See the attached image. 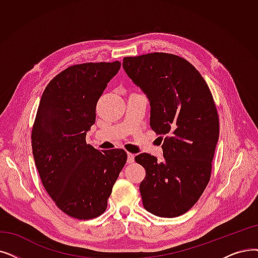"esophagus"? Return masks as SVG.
Listing matches in <instances>:
<instances>
[{"label": "esophagus", "instance_id": "1", "mask_svg": "<svg viewBox=\"0 0 258 258\" xmlns=\"http://www.w3.org/2000/svg\"><path fill=\"white\" fill-rule=\"evenodd\" d=\"M134 160H135V156L131 153H127V163H133Z\"/></svg>", "mask_w": 258, "mask_h": 258}]
</instances>
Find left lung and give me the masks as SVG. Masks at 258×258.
<instances>
[{
	"label": "left lung",
	"instance_id": "1",
	"mask_svg": "<svg viewBox=\"0 0 258 258\" xmlns=\"http://www.w3.org/2000/svg\"><path fill=\"white\" fill-rule=\"evenodd\" d=\"M123 69L147 95L151 127L165 135L163 160L142 153L145 169L139 189L144 209L173 218L203 195L219 137V119L210 88L195 67L178 55L153 52L123 58Z\"/></svg>",
	"mask_w": 258,
	"mask_h": 258
}]
</instances>
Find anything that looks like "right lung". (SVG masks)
I'll list each match as a JSON object with an SVG mask.
<instances>
[{
	"label": "right lung",
	"mask_w": 258,
	"mask_h": 258,
	"mask_svg": "<svg viewBox=\"0 0 258 258\" xmlns=\"http://www.w3.org/2000/svg\"><path fill=\"white\" fill-rule=\"evenodd\" d=\"M121 63L70 66L43 92L31 132L41 181L57 207L71 217L92 219L107 199L124 166L123 150L99 152L85 141L96 121V106Z\"/></svg>",
	"instance_id": "1"
}]
</instances>
